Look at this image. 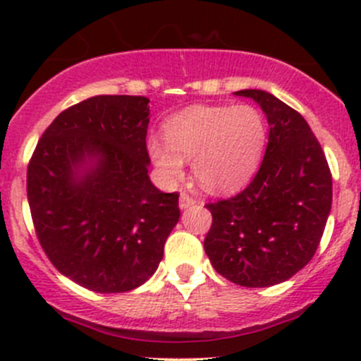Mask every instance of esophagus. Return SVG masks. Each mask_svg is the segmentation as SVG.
I'll list each match as a JSON object with an SVG mask.
<instances>
[{
	"instance_id": "esophagus-1",
	"label": "esophagus",
	"mask_w": 361,
	"mask_h": 361,
	"mask_svg": "<svg viewBox=\"0 0 361 361\" xmlns=\"http://www.w3.org/2000/svg\"><path fill=\"white\" fill-rule=\"evenodd\" d=\"M194 204H195L194 197H190L187 192H181V195H180V207H181V209H187V207L194 206Z\"/></svg>"
}]
</instances>
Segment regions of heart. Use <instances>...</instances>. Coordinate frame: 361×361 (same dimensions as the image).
<instances>
[{
    "instance_id": "heart-1",
    "label": "heart",
    "mask_w": 361,
    "mask_h": 361,
    "mask_svg": "<svg viewBox=\"0 0 361 361\" xmlns=\"http://www.w3.org/2000/svg\"><path fill=\"white\" fill-rule=\"evenodd\" d=\"M267 140L264 115L250 104L190 106L166 123V140L150 137L148 154L167 183L183 176V159L209 192L241 187L255 173Z\"/></svg>"
}]
</instances>
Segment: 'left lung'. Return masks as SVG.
Listing matches in <instances>:
<instances>
[{"label":"left lung","mask_w":361,"mask_h":361,"mask_svg":"<svg viewBox=\"0 0 361 361\" xmlns=\"http://www.w3.org/2000/svg\"><path fill=\"white\" fill-rule=\"evenodd\" d=\"M271 126L260 169L243 192L206 204L204 250L235 285L265 288L297 274L318 250L332 207V173L304 116L265 90L246 89Z\"/></svg>","instance_id":"obj_1"}]
</instances>
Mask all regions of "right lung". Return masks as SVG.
Returning <instances> with one entry per match:
<instances>
[{"mask_svg": "<svg viewBox=\"0 0 361 361\" xmlns=\"http://www.w3.org/2000/svg\"><path fill=\"white\" fill-rule=\"evenodd\" d=\"M150 99L94 96L56 116L27 166L36 238L54 267L97 293L137 288L157 271L180 194L148 178Z\"/></svg>", "mask_w": 361, "mask_h": 361, "instance_id": "obj_1", "label": "right lung"}]
</instances>
